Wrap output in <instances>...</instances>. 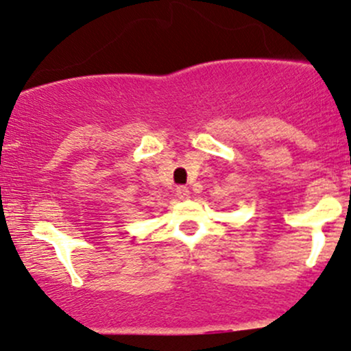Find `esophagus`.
Masks as SVG:
<instances>
[{
    "mask_svg": "<svg viewBox=\"0 0 351 351\" xmlns=\"http://www.w3.org/2000/svg\"><path fill=\"white\" fill-rule=\"evenodd\" d=\"M176 197L182 198V200H185V198L190 197V190H188L186 186H178L176 188Z\"/></svg>",
    "mask_w": 351,
    "mask_h": 351,
    "instance_id": "34e87169",
    "label": "esophagus"
}]
</instances>
